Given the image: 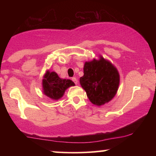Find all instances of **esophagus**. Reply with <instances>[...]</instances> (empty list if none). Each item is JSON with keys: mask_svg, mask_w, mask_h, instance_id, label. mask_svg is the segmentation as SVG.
Masks as SVG:
<instances>
[{"mask_svg": "<svg viewBox=\"0 0 156 156\" xmlns=\"http://www.w3.org/2000/svg\"><path fill=\"white\" fill-rule=\"evenodd\" d=\"M72 80L73 82H74L76 84H78V80H77L76 78H75V77H73V78H72Z\"/></svg>", "mask_w": 156, "mask_h": 156, "instance_id": "esophagus-1", "label": "esophagus"}]
</instances>
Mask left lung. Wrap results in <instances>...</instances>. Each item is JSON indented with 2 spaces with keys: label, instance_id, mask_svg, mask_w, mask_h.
Returning a JSON list of instances; mask_svg holds the SVG:
<instances>
[{
  "label": "left lung",
  "instance_id": "left-lung-1",
  "mask_svg": "<svg viewBox=\"0 0 156 156\" xmlns=\"http://www.w3.org/2000/svg\"><path fill=\"white\" fill-rule=\"evenodd\" d=\"M80 83L91 103L101 106L112 101L117 94L119 74L109 61L100 56L98 60L85 62Z\"/></svg>",
  "mask_w": 156,
  "mask_h": 156
}]
</instances>
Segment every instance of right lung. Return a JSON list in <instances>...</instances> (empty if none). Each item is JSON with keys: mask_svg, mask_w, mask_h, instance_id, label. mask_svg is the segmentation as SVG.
Here are the masks:
<instances>
[{"mask_svg": "<svg viewBox=\"0 0 156 156\" xmlns=\"http://www.w3.org/2000/svg\"><path fill=\"white\" fill-rule=\"evenodd\" d=\"M75 86L74 82L69 79H62L56 73L48 70L42 80L43 93L53 100L60 99L64 95L66 89Z\"/></svg>", "mask_w": 156, "mask_h": 156, "instance_id": "1", "label": "right lung"}]
</instances>
